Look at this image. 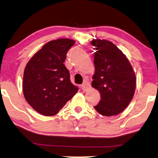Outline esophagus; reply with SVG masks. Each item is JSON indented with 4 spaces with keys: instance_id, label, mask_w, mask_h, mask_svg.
<instances>
[{
    "instance_id": "1",
    "label": "esophagus",
    "mask_w": 158,
    "mask_h": 158,
    "mask_svg": "<svg viewBox=\"0 0 158 158\" xmlns=\"http://www.w3.org/2000/svg\"><path fill=\"white\" fill-rule=\"evenodd\" d=\"M90 86H91L90 83L85 81V82H84L82 85H81V89H82V90L83 91H88V89H89Z\"/></svg>"
}]
</instances>
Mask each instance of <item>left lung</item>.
<instances>
[{
	"label": "left lung",
	"mask_w": 158,
	"mask_h": 158,
	"mask_svg": "<svg viewBox=\"0 0 158 158\" xmlns=\"http://www.w3.org/2000/svg\"><path fill=\"white\" fill-rule=\"evenodd\" d=\"M91 42L96 50L91 85L101 95L94 108L102 116H115L123 111L133 99L135 73L126 56L111 42L97 39Z\"/></svg>",
	"instance_id": "8db88e82"
}]
</instances>
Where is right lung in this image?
Here are the masks:
<instances>
[{"label": "right lung", "mask_w": 158, "mask_h": 158, "mask_svg": "<svg viewBox=\"0 0 158 158\" xmlns=\"http://www.w3.org/2000/svg\"><path fill=\"white\" fill-rule=\"evenodd\" d=\"M75 41L52 40L42 46L24 70L23 90L28 104L44 116H54L73 98L78 87L70 81L64 62Z\"/></svg>", "instance_id": "1"}]
</instances>
